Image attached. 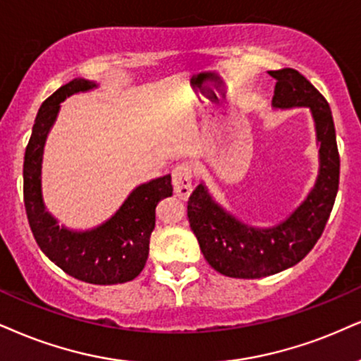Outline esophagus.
<instances>
[{"instance_id":"34e87169","label":"esophagus","mask_w":361,"mask_h":361,"mask_svg":"<svg viewBox=\"0 0 361 361\" xmlns=\"http://www.w3.org/2000/svg\"><path fill=\"white\" fill-rule=\"evenodd\" d=\"M192 166L189 162H182L172 171L173 192L179 199H188L192 192Z\"/></svg>"}]
</instances>
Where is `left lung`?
<instances>
[{"mask_svg": "<svg viewBox=\"0 0 361 361\" xmlns=\"http://www.w3.org/2000/svg\"><path fill=\"white\" fill-rule=\"evenodd\" d=\"M276 80L274 110L310 109L318 145V176L305 201L273 226L247 224L226 211L201 182L188 201V217L204 257L229 278L257 279L300 262L323 234L340 182L335 123L324 97L293 68L268 72Z\"/></svg>", "mask_w": 361, "mask_h": 361, "instance_id": "8db88e82", "label": "left lung"}]
</instances>
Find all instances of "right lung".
Here are the masks:
<instances>
[{
	"mask_svg": "<svg viewBox=\"0 0 361 361\" xmlns=\"http://www.w3.org/2000/svg\"><path fill=\"white\" fill-rule=\"evenodd\" d=\"M97 87L90 80L73 78L39 106L25 152L23 195L31 233L48 259L80 281L118 284L132 281L144 269L155 228V207L172 195L171 173L137 185L109 219L85 231L58 224L56 217L47 211L42 190L44 144L60 104L66 97Z\"/></svg>",
	"mask_w": 361,
	"mask_h": 361,
	"instance_id": "add662e5",
	"label": "right lung"
}]
</instances>
